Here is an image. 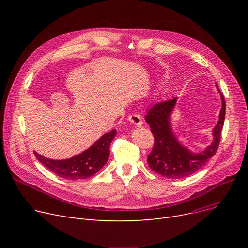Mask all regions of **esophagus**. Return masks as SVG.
Instances as JSON below:
<instances>
[{
  "instance_id": "obj_1",
  "label": "esophagus",
  "mask_w": 248,
  "mask_h": 248,
  "mask_svg": "<svg viewBox=\"0 0 248 248\" xmlns=\"http://www.w3.org/2000/svg\"><path fill=\"white\" fill-rule=\"evenodd\" d=\"M128 121L131 122L133 124L137 125V126H141L142 125V120H141L140 115H139V114H136V113L131 114L128 117Z\"/></svg>"
}]
</instances>
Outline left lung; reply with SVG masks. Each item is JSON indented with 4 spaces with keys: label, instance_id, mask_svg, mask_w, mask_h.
Segmentation results:
<instances>
[{
    "label": "left lung",
    "instance_id": "left-lung-1",
    "mask_svg": "<svg viewBox=\"0 0 248 248\" xmlns=\"http://www.w3.org/2000/svg\"><path fill=\"white\" fill-rule=\"evenodd\" d=\"M221 97L219 119L212 129L213 140L205 150L195 153L179 141L171 124L172 113L175 109L177 97L157 103L148 111L146 122L149 124L155 138V145L148 155V164L152 170L169 179H180L196 173L206 165L220 144V135L222 132L225 117V100L220 89L215 84Z\"/></svg>",
    "mask_w": 248,
    "mask_h": 248
}]
</instances>
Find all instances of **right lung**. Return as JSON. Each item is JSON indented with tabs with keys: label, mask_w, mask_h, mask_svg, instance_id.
Listing matches in <instances>:
<instances>
[{
	"label": "right lung",
	"mask_w": 248,
	"mask_h": 248,
	"mask_svg": "<svg viewBox=\"0 0 248 248\" xmlns=\"http://www.w3.org/2000/svg\"><path fill=\"white\" fill-rule=\"evenodd\" d=\"M116 135V129L101 136L87 150L72 158L52 160L34 152L35 157L51 172L67 180L87 179L96 174L107 164L109 157V147Z\"/></svg>",
	"instance_id": "obj_1"
}]
</instances>
